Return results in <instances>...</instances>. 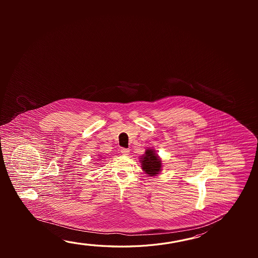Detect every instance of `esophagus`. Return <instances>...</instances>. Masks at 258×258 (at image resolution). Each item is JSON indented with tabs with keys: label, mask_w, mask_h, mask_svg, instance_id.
Returning <instances> with one entry per match:
<instances>
[{
	"label": "esophagus",
	"mask_w": 258,
	"mask_h": 258,
	"mask_svg": "<svg viewBox=\"0 0 258 258\" xmlns=\"http://www.w3.org/2000/svg\"><path fill=\"white\" fill-rule=\"evenodd\" d=\"M120 152H121V154L124 155V156H128L131 151H130L128 148H121V149H120Z\"/></svg>",
	"instance_id": "1"
}]
</instances>
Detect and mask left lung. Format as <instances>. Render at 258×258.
I'll return each instance as SVG.
<instances>
[{
  "label": "left lung",
  "instance_id": "left-lung-1",
  "mask_svg": "<svg viewBox=\"0 0 258 258\" xmlns=\"http://www.w3.org/2000/svg\"><path fill=\"white\" fill-rule=\"evenodd\" d=\"M142 169L148 173L149 176H155L161 171L162 164L160 158L155 153L154 149H147L144 156H141Z\"/></svg>",
  "mask_w": 258,
  "mask_h": 258
}]
</instances>
